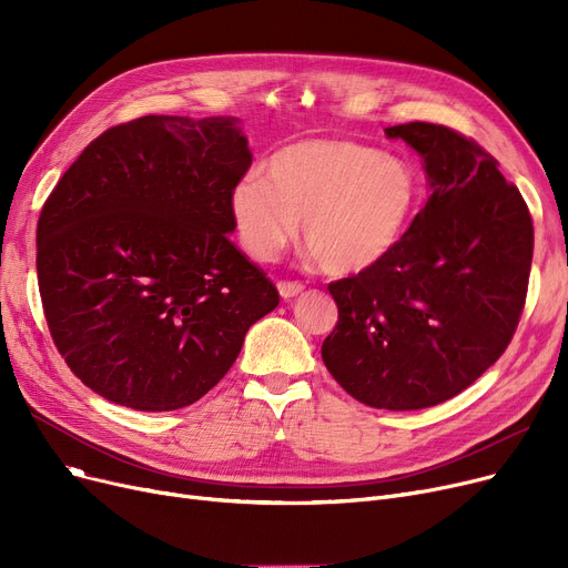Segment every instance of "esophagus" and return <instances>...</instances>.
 I'll return each instance as SVG.
<instances>
[{
    "instance_id": "obj_1",
    "label": "esophagus",
    "mask_w": 568,
    "mask_h": 568,
    "mask_svg": "<svg viewBox=\"0 0 568 568\" xmlns=\"http://www.w3.org/2000/svg\"><path fill=\"white\" fill-rule=\"evenodd\" d=\"M278 292L285 302H290V300H294V296H300L304 292V285L296 281H283V283H278Z\"/></svg>"
}]
</instances>
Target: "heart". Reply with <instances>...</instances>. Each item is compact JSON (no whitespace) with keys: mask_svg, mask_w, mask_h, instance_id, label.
I'll use <instances>...</instances> for the list:
<instances>
[{"mask_svg":"<svg viewBox=\"0 0 568 568\" xmlns=\"http://www.w3.org/2000/svg\"><path fill=\"white\" fill-rule=\"evenodd\" d=\"M409 161L349 140H302L266 161L230 193L246 253L274 260L296 234L324 272L354 276L389 257L419 206Z\"/></svg>","mask_w":568,"mask_h":568,"instance_id":"heart-1","label":"heart"}]
</instances>
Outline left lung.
Masks as SVG:
<instances>
[{"instance_id": "left-lung-1", "label": "left lung", "mask_w": 568, "mask_h": 568, "mask_svg": "<svg viewBox=\"0 0 568 568\" xmlns=\"http://www.w3.org/2000/svg\"><path fill=\"white\" fill-rule=\"evenodd\" d=\"M384 135L422 156L430 195L389 257L329 285L338 324L322 362L352 398L407 412L458 396L509 345L534 227L520 191L479 144L426 122Z\"/></svg>"}]
</instances>
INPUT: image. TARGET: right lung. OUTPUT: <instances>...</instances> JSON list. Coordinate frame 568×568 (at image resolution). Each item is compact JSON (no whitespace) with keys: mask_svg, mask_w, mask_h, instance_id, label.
I'll use <instances>...</instances> for the list:
<instances>
[{"mask_svg":"<svg viewBox=\"0 0 568 568\" xmlns=\"http://www.w3.org/2000/svg\"><path fill=\"white\" fill-rule=\"evenodd\" d=\"M239 124L149 114L114 126L43 204L37 272L52 341L114 405H193L278 306L227 236L230 193L253 161Z\"/></svg>","mask_w":568,"mask_h":568,"instance_id":"add662e5","label":"right lung"}]
</instances>
